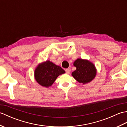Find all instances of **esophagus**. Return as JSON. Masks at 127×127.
Wrapping results in <instances>:
<instances>
[{
	"label": "esophagus",
	"mask_w": 127,
	"mask_h": 127,
	"mask_svg": "<svg viewBox=\"0 0 127 127\" xmlns=\"http://www.w3.org/2000/svg\"><path fill=\"white\" fill-rule=\"evenodd\" d=\"M65 71H66V74H70V71H71L70 68H68V69H65Z\"/></svg>",
	"instance_id": "esophagus-1"
}]
</instances>
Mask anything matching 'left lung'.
<instances>
[{
    "mask_svg": "<svg viewBox=\"0 0 127 127\" xmlns=\"http://www.w3.org/2000/svg\"><path fill=\"white\" fill-rule=\"evenodd\" d=\"M73 65L76 68L71 75L77 82L85 85L91 82L96 75V69L94 64L87 59L77 58Z\"/></svg>",
    "mask_w": 127,
    "mask_h": 127,
    "instance_id": "obj_1",
    "label": "left lung"
}]
</instances>
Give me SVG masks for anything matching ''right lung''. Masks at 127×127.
I'll return each mask as SVG.
<instances>
[{
    "instance_id": "add662e5",
    "label": "right lung",
    "mask_w": 127,
    "mask_h": 127,
    "mask_svg": "<svg viewBox=\"0 0 127 127\" xmlns=\"http://www.w3.org/2000/svg\"><path fill=\"white\" fill-rule=\"evenodd\" d=\"M65 72L61 66L46 61L36 66L34 70V78L40 85L48 88L52 85L57 77Z\"/></svg>"
}]
</instances>
